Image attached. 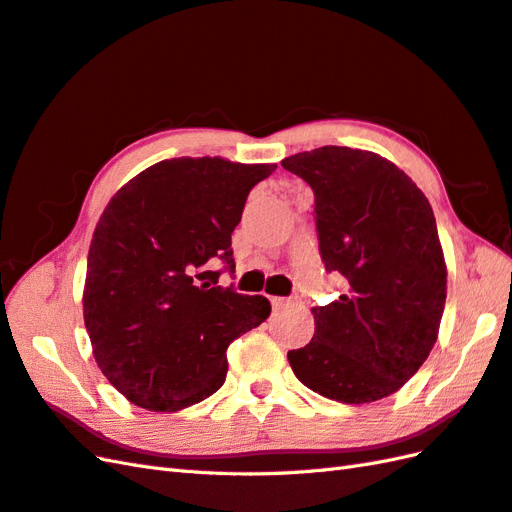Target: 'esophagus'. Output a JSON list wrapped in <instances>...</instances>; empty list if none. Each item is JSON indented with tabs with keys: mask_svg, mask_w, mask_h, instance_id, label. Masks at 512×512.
<instances>
[{
	"mask_svg": "<svg viewBox=\"0 0 512 512\" xmlns=\"http://www.w3.org/2000/svg\"><path fill=\"white\" fill-rule=\"evenodd\" d=\"M270 305H272V309H281V307H285V305H290V300H285V298H277V296H272V298H270Z\"/></svg>",
	"mask_w": 512,
	"mask_h": 512,
	"instance_id": "obj_1",
	"label": "esophagus"
}]
</instances>
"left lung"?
I'll use <instances>...</instances> for the list:
<instances>
[{
  "mask_svg": "<svg viewBox=\"0 0 512 512\" xmlns=\"http://www.w3.org/2000/svg\"><path fill=\"white\" fill-rule=\"evenodd\" d=\"M281 166L311 186L324 268L346 279L344 294L313 309L316 333L287 361L324 398L381 400L437 342L448 272L435 214L411 177L372 151L331 144Z\"/></svg>",
  "mask_w": 512,
  "mask_h": 512,
  "instance_id": "8db88e82",
  "label": "left lung"
}]
</instances>
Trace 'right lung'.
<instances>
[{"label": "right lung", "instance_id": "add662e5", "mask_svg": "<svg viewBox=\"0 0 512 512\" xmlns=\"http://www.w3.org/2000/svg\"><path fill=\"white\" fill-rule=\"evenodd\" d=\"M274 168L175 157L142 170L103 209L84 322L101 372L129 402L181 411L209 398L225 383L229 344L270 316L268 298L218 279L235 272L231 233L248 192Z\"/></svg>", "mask_w": 512, "mask_h": 512}]
</instances>
